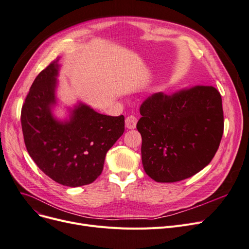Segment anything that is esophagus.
I'll list each match as a JSON object with an SVG mask.
<instances>
[{
	"label": "esophagus",
	"instance_id": "obj_1",
	"mask_svg": "<svg viewBox=\"0 0 249 249\" xmlns=\"http://www.w3.org/2000/svg\"><path fill=\"white\" fill-rule=\"evenodd\" d=\"M137 119L134 116H128L125 120V126L127 129H134L136 127Z\"/></svg>",
	"mask_w": 249,
	"mask_h": 249
}]
</instances>
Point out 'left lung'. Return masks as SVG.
<instances>
[{
	"instance_id": "8db88e82",
	"label": "left lung",
	"mask_w": 249,
	"mask_h": 249,
	"mask_svg": "<svg viewBox=\"0 0 249 249\" xmlns=\"http://www.w3.org/2000/svg\"><path fill=\"white\" fill-rule=\"evenodd\" d=\"M139 111L142 160L151 179L181 181L211 163L224 131L222 98L213 86L197 85L172 95L155 93Z\"/></svg>"
}]
</instances>
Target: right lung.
<instances>
[{
	"mask_svg": "<svg viewBox=\"0 0 249 249\" xmlns=\"http://www.w3.org/2000/svg\"><path fill=\"white\" fill-rule=\"evenodd\" d=\"M60 71L59 59L32 83L21 110L25 146L37 167L64 186L88 185L98 178L106 155L124 132V116H107L78 103L69 118L53 115Z\"/></svg>",
	"mask_w": 249,
	"mask_h": 249,
	"instance_id": "obj_1",
	"label": "right lung"
}]
</instances>
